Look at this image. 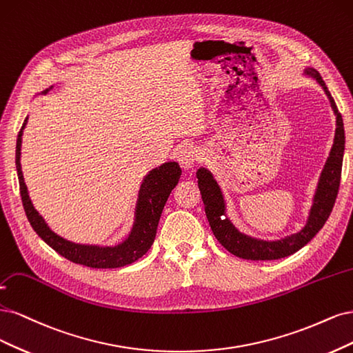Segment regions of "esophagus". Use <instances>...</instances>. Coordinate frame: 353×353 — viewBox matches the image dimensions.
<instances>
[{"mask_svg": "<svg viewBox=\"0 0 353 353\" xmlns=\"http://www.w3.org/2000/svg\"><path fill=\"white\" fill-rule=\"evenodd\" d=\"M198 160V152L192 145H183L177 151V161L183 170H190Z\"/></svg>", "mask_w": 353, "mask_h": 353, "instance_id": "34e87169", "label": "esophagus"}]
</instances>
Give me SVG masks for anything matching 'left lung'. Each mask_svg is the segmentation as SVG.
Masks as SVG:
<instances>
[{
  "label": "left lung",
  "mask_w": 353,
  "mask_h": 353,
  "mask_svg": "<svg viewBox=\"0 0 353 353\" xmlns=\"http://www.w3.org/2000/svg\"><path fill=\"white\" fill-rule=\"evenodd\" d=\"M305 74L315 79L324 89V92L330 101V105H332L336 116V133L333 146L330 150L320 180H318L308 220H306V224L298 233L279 239V241H263V239H256L241 233L232 223V220L227 217L224 195L219 181L214 179V174L205 167H201L196 172L198 186L201 190L203 205H205V214L211 225V230L227 251L239 258L252 261H271L298 252L301 248H303L323 229V225L330 217V212L333 210L340 186V176H342L345 154L343 119L337 110L332 94L328 92L321 74L315 69H306Z\"/></svg>",
  "instance_id": "obj_1"
}]
</instances>
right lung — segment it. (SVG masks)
<instances>
[{
    "label": "right lung",
    "instance_id": "obj_1",
    "mask_svg": "<svg viewBox=\"0 0 353 353\" xmlns=\"http://www.w3.org/2000/svg\"><path fill=\"white\" fill-rule=\"evenodd\" d=\"M52 86L43 89L42 95L48 92ZM28 119H25L23 126H21L17 134L16 143V168L20 185V195L26 217L32 225V229L42 241L50 245L55 252L67 258L74 264H81L90 268H119L128 264L134 263L136 259L143 256L148 249L154 243L157 234L158 221H160L161 212L164 210L165 202L170 193L179 183L181 170L176 161H168L151 170L143 180L139 188L138 201H136L134 208V221L132 230L124 241L116 246H99V245H83L74 243L72 241L61 237L50 229L47 221L43 220L42 215L35 210L30 201L28 186L25 183L23 172H21L20 155H21V136L28 124Z\"/></svg>",
    "mask_w": 353,
    "mask_h": 353
}]
</instances>
